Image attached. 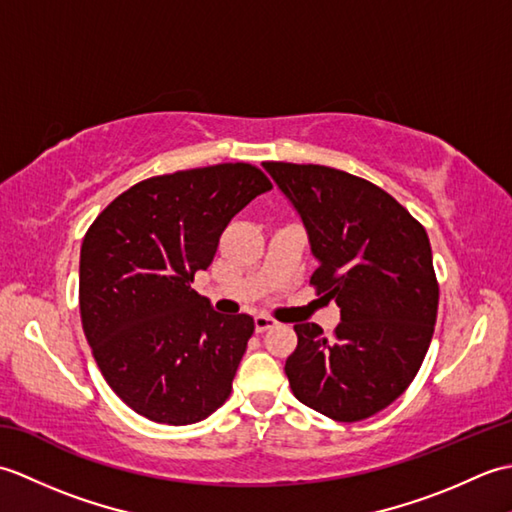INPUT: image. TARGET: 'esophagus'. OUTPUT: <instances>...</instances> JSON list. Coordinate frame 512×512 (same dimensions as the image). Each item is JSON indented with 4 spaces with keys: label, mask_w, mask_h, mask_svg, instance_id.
Masks as SVG:
<instances>
[{
    "label": "esophagus",
    "mask_w": 512,
    "mask_h": 512,
    "mask_svg": "<svg viewBox=\"0 0 512 512\" xmlns=\"http://www.w3.org/2000/svg\"><path fill=\"white\" fill-rule=\"evenodd\" d=\"M275 325H277V321L266 317V314H257V317H255V330L257 332H266L270 328H275Z\"/></svg>",
    "instance_id": "34e87169"
}]
</instances>
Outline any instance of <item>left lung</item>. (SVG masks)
I'll return each instance as SVG.
<instances>
[{
    "instance_id": "1",
    "label": "left lung",
    "mask_w": 512,
    "mask_h": 512,
    "mask_svg": "<svg viewBox=\"0 0 512 512\" xmlns=\"http://www.w3.org/2000/svg\"><path fill=\"white\" fill-rule=\"evenodd\" d=\"M301 217L319 268L310 277L341 308L328 339L297 323L286 376L303 405L356 422L391 405L429 350L438 281L427 231L376 184L321 165L264 162Z\"/></svg>"
}]
</instances>
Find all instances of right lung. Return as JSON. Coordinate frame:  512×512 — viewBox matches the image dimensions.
Wrapping results in <instances>:
<instances>
[{"label": "right lung", "instance_id": "add662e5", "mask_svg": "<svg viewBox=\"0 0 512 512\" xmlns=\"http://www.w3.org/2000/svg\"><path fill=\"white\" fill-rule=\"evenodd\" d=\"M273 189L246 162L134 184L83 237V332L107 385L140 416L193 424L224 405L255 321L220 314L191 288L228 222Z\"/></svg>", "mask_w": 512, "mask_h": 512}]
</instances>
